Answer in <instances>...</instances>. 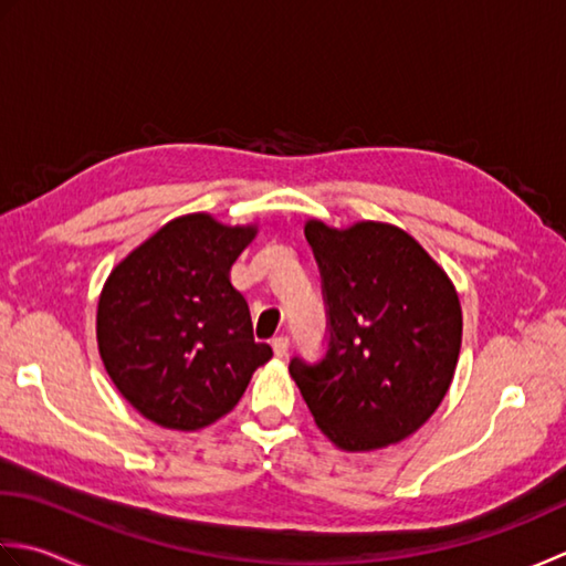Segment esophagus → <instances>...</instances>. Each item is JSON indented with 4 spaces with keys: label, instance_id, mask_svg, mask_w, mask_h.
I'll return each instance as SVG.
<instances>
[{
    "label": "esophagus",
    "instance_id": "1",
    "mask_svg": "<svg viewBox=\"0 0 566 566\" xmlns=\"http://www.w3.org/2000/svg\"><path fill=\"white\" fill-rule=\"evenodd\" d=\"M271 347H273V354H275V356H285V354H287V347H291V339H287L285 334H281V337H275V339L271 342Z\"/></svg>",
    "mask_w": 566,
    "mask_h": 566
}]
</instances>
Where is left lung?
<instances>
[{
  "label": "left lung",
  "instance_id": "1",
  "mask_svg": "<svg viewBox=\"0 0 566 566\" xmlns=\"http://www.w3.org/2000/svg\"><path fill=\"white\" fill-rule=\"evenodd\" d=\"M327 313L322 359L291 376L329 440L368 452L406 440L440 406L461 347L454 285L398 227L305 224Z\"/></svg>",
  "mask_w": 566,
  "mask_h": 566
}]
</instances>
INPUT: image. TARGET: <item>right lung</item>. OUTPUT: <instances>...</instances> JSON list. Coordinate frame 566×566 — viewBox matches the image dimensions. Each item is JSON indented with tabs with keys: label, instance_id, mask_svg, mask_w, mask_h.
Segmentation results:
<instances>
[{
	"label": "right lung",
	"instance_id": "right-lung-1",
	"mask_svg": "<svg viewBox=\"0 0 566 566\" xmlns=\"http://www.w3.org/2000/svg\"><path fill=\"white\" fill-rule=\"evenodd\" d=\"M253 227L188 214L132 251L97 307L99 356L119 394L160 428L200 430L232 410L273 352L253 342L229 269Z\"/></svg>",
	"mask_w": 566,
	"mask_h": 566
}]
</instances>
